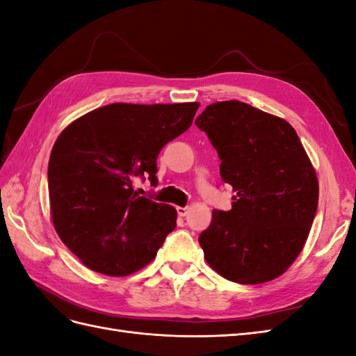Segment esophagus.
Returning <instances> with one entry per match:
<instances>
[{"label":"esophagus","mask_w":356,"mask_h":356,"mask_svg":"<svg viewBox=\"0 0 356 356\" xmlns=\"http://www.w3.org/2000/svg\"><path fill=\"white\" fill-rule=\"evenodd\" d=\"M177 212H178L179 217H186V215L188 213V208H187V207H184V208H182V207H177Z\"/></svg>","instance_id":"esophagus-1"}]
</instances>
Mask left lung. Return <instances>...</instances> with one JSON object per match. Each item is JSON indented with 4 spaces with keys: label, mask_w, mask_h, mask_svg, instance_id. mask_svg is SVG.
Returning a JSON list of instances; mask_svg holds the SVG:
<instances>
[{
    "label": "left lung",
    "mask_w": 356,
    "mask_h": 356,
    "mask_svg": "<svg viewBox=\"0 0 356 356\" xmlns=\"http://www.w3.org/2000/svg\"><path fill=\"white\" fill-rule=\"evenodd\" d=\"M196 124L234 191L232 209H213L199 236L204 260L232 282L273 281L307 241L319 197L315 168L293 126L245 102H213Z\"/></svg>",
    "instance_id": "8db88e82"
}]
</instances>
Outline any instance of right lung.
Here are the masks:
<instances>
[{
	"label": "right lung",
	"mask_w": 356,
	"mask_h": 356,
	"mask_svg": "<svg viewBox=\"0 0 356 356\" xmlns=\"http://www.w3.org/2000/svg\"><path fill=\"white\" fill-rule=\"evenodd\" d=\"M199 102L101 106L70 123L49 160L51 222L93 272L127 276L152 263L175 229L174 207L134 191L135 177L156 181V160L191 126Z\"/></svg>",
	"instance_id": "right-lung-1"
}]
</instances>
